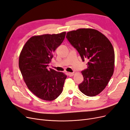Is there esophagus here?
Returning <instances> with one entry per match:
<instances>
[{"label":"esophagus","mask_w":130,"mask_h":130,"mask_svg":"<svg viewBox=\"0 0 130 130\" xmlns=\"http://www.w3.org/2000/svg\"><path fill=\"white\" fill-rule=\"evenodd\" d=\"M68 75H69L70 77L73 76L74 75V73H68Z\"/></svg>","instance_id":"esophagus-1"}]
</instances>
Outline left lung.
Returning <instances> with one entry per match:
<instances>
[{
  "label": "left lung",
  "mask_w": 130,
  "mask_h": 130,
  "mask_svg": "<svg viewBox=\"0 0 130 130\" xmlns=\"http://www.w3.org/2000/svg\"><path fill=\"white\" fill-rule=\"evenodd\" d=\"M66 37L76 49L83 61L88 60L87 68L82 71L84 81L78 85L80 91L95 96L105 88L113 75L115 55L111 42L104 34L94 29L70 31Z\"/></svg>",
  "instance_id": "1"
}]
</instances>
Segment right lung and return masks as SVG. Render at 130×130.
I'll use <instances>...</instances> for the list:
<instances>
[{"label":"right lung","instance_id":"1","mask_svg":"<svg viewBox=\"0 0 130 130\" xmlns=\"http://www.w3.org/2000/svg\"><path fill=\"white\" fill-rule=\"evenodd\" d=\"M66 32L34 36L25 43L19 55V67L27 88L35 95L52 101L61 94L67 75L48 69L53 53L61 45Z\"/></svg>","mask_w":130,"mask_h":130}]
</instances>
